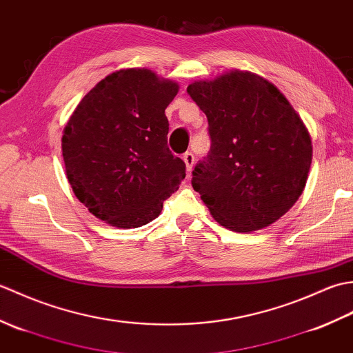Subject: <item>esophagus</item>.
Instances as JSON below:
<instances>
[{"label":"esophagus","instance_id":"obj_1","mask_svg":"<svg viewBox=\"0 0 353 353\" xmlns=\"http://www.w3.org/2000/svg\"><path fill=\"white\" fill-rule=\"evenodd\" d=\"M182 159H183V162L186 165V172H188V174H190V172L192 171V165H194V154L191 152H186L182 156Z\"/></svg>","mask_w":353,"mask_h":353}]
</instances>
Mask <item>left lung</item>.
Here are the masks:
<instances>
[{
  "instance_id": "1",
  "label": "left lung",
  "mask_w": 353,
  "mask_h": 353,
  "mask_svg": "<svg viewBox=\"0 0 353 353\" xmlns=\"http://www.w3.org/2000/svg\"><path fill=\"white\" fill-rule=\"evenodd\" d=\"M186 91L209 123L211 153L194 168L192 188L214 220L239 234L279 220L308 181L312 144L302 118L250 71L196 80Z\"/></svg>"
}]
</instances>
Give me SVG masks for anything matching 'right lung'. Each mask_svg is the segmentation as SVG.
<instances>
[{
	"label": "right lung",
	"instance_id": "obj_1",
	"mask_svg": "<svg viewBox=\"0 0 353 353\" xmlns=\"http://www.w3.org/2000/svg\"><path fill=\"white\" fill-rule=\"evenodd\" d=\"M174 80L123 68L100 80L72 112L62 137L68 182L88 211L119 229L159 216L185 179V162L167 145L165 109Z\"/></svg>",
	"mask_w": 353,
	"mask_h": 353
}]
</instances>
